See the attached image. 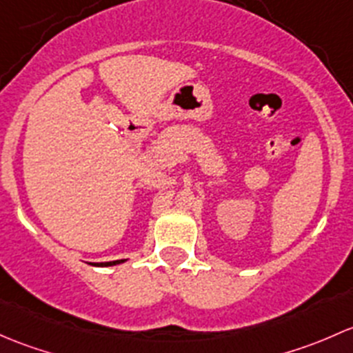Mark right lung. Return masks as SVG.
<instances>
[{
    "instance_id": "add662e5",
    "label": "right lung",
    "mask_w": 353,
    "mask_h": 353,
    "mask_svg": "<svg viewBox=\"0 0 353 353\" xmlns=\"http://www.w3.org/2000/svg\"><path fill=\"white\" fill-rule=\"evenodd\" d=\"M122 261H125V260H114V261H100V263H93V261H90V265H93V267H112V265H117V263H122Z\"/></svg>"
}]
</instances>
